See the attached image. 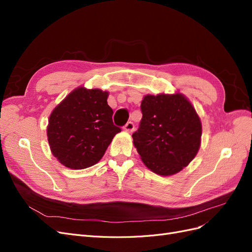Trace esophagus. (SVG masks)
<instances>
[{"instance_id": "esophagus-1", "label": "esophagus", "mask_w": 252, "mask_h": 252, "mask_svg": "<svg viewBox=\"0 0 252 252\" xmlns=\"http://www.w3.org/2000/svg\"><path fill=\"white\" fill-rule=\"evenodd\" d=\"M124 130L127 132H132L134 130V125L132 122H128V123L124 126Z\"/></svg>"}]
</instances>
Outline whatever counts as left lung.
Masks as SVG:
<instances>
[{
    "label": "left lung",
    "mask_w": 252,
    "mask_h": 252,
    "mask_svg": "<svg viewBox=\"0 0 252 252\" xmlns=\"http://www.w3.org/2000/svg\"><path fill=\"white\" fill-rule=\"evenodd\" d=\"M142 120L133 144L143 163L159 175L178 173L199 151L202 124L197 113L182 94L145 95Z\"/></svg>",
    "instance_id": "left-lung-1"
}]
</instances>
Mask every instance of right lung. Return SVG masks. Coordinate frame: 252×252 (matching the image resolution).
Listing matches in <instances>:
<instances>
[{"label":"right lung","instance_id":"obj_1","mask_svg":"<svg viewBox=\"0 0 252 252\" xmlns=\"http://www.w3.org/2000/svg\"><path fill=\"white\" fill-rule=\"evenodd\" d=\"M108 93L78 87L52 110L47 138L52 155L71 169L96 164L113 136L121 131L112 122Z\"/></svg>","mask_w":252,"mask_h":252}]
</instances>
